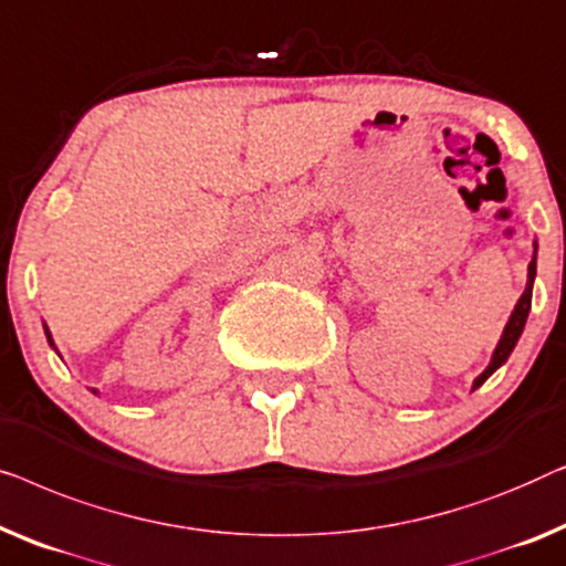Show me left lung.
<instances>
[{"instance_id":"8db88e82","label":"left lung","mask_w":566,"mask_h":566,"mask_svg":"<svg viewBox=\"0 0 566 566\" xmlns=\"http://www.w3.org/2000/svg\"><path fill=\"white\" fill-rule=\"evenodd\" d=\"M536 251H538V243H533V259H531V264H528V282H525V290H523V294H521L518 305H515L511 317H507L505 331H503V336H500V340H497L495 352H492V359H490V364H488V369H484V371L480 374V377L474 379L472 389L482 387L484 381H488V379L492 377V374H495V371L500 369V366H503V364L507 361V356L513 354L515 344H518L521 333H523V328H525V321H528V313H531L533 280H536Z\"/></svg>"}]
</instances>
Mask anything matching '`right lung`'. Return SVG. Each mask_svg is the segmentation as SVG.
<instances>
[{
	"instance_id": "add662e5",
	"label": "right lung",
	"mask_w": 566,
	"mask_h": 566,
	"mask_svg": "<svg viewBox=\"0 0 566 566\" xmlns=\"http://www.w3.org/2000/svg\"><path fill=\"white\" fill-rule=\"evenodd\" d=\"M45 338H48V344H51L53 346V338H51V331H48V325H45ZM55 348V346H53ZM92 392L94 395H97V389H92Z\"/></svg>"
}]
</instances>
